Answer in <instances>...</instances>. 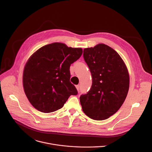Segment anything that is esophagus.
I'll return each mask as SVG.
<instances>
[{
  "label": "esophagus",
  "mask_w": 152,
  "mask_h": 152,
  "mask_svg": "<svg viewBox=\"0 0 152 152\" xmlns=\"http://www.w3.org/2000/svg\"><path fill=\"white\" fill-rule=\"evenodd\" d=\"M76 88L77 89V90L79 91V85H76Z\"/></svg>",
  "instance_id": "esophagus-1"
}]
</instances>
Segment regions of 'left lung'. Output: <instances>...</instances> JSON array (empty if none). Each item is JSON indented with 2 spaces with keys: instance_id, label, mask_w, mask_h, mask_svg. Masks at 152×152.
<instances>
[{
  "instance_id": "left-lung-1",
  "label": "left lung",
  "mask_w": 152,
  "mask_h": 152,
  "mask_svg": "<svg viewBox=\"0 0 152 152\" xmlns=\"http://www.w3.org/2000/svg\"><path fill=\"white\" fill-rule=\"evenodd\" d=\"M83 58L92 76L89 91L80 97L83 113L103 120L118 111L129 88L127 69L118 53L104 44L83 49Z\"/></svg>"
}]
</instances>
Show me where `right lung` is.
Instances as JSON below:
<instances>
[{
  "label": "right lung",
  "mask_w": 152,
  "mask_h": 152,
  "mask_svg": "<svg viewBox=\"0 0 152 152\" xmlns=\"http://www.w3.org/2000/svg\"><path fill=\"white\" fill-rule=\"evenodd\" d=\"M82 54L81 48L53 42L37 50L26 62L23 75L25 93L31 104L45 113L63 107L77 91L70 81V65Z\"/></svg>",
  "instance_id": "obj_1"
}]
</instances>
